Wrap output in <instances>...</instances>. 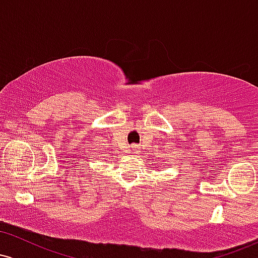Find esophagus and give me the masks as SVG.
<instances>
[{"label": "esophagus", "mask_w": 258, "mask_h": 258, "mask_svg": "<svg viewBox=\"0 0 258 258\" xmlns=\"http://www.w3.org/2000/svg\"><path fill=\"white\" fill-rule=\"evenodd\" d=\"M137 148H138L137 144H132V146H131V149L132 150H137Z\"/></svg>", "instance_id": "obj_1"}]
</instances>
